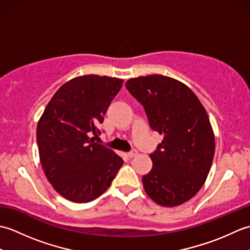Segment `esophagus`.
Instances as JSON below:
<instances>
[{
	"instance_id": "obj_1",
	"label": "esophagus",
	"mask_w": 250,
	"mask_h": 250,
	"mask_svg": "<svg viewBox=\"0 0 250 250\" xmlns=\"http://www.w3.org/2000/svg\"><path fill=\"white\" fill-rule=\"evenodd\" d=\"M137 153H139V152H137L136 149H132L131 151L128 152V157L129 158H133V157H135L137 155Z\"/></svg>"
}]
</instances>
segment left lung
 <instances>
[{"label": "left lung", "instance_id": "1", "mask_svg": "<svg viewBox=\"0 0 250 250\" xmlns=\"http://www.w3.org/2000/svg\"><path fill=\"white\" fill-rule=\"evenodd\" d=\"M129 92L145 109L150 128L163 141L150 153L152 168L143 176L146 193L162 206H176L201 189L215 153L208 116L186 84L162 75L131 78Z\"/></svg>", "mask_w": 250, "mask_h": 250}]
</instances>
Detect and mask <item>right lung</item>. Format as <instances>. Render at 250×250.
I'll return each instance as SVG.
<instances>
[{
  "label": "right lung",
  "instance_id": "obj_1",
  "mask_svg": "<svg viewBox=\"0 0 250 250\" xmlns=\"http://www.w3.org/2000/svg\"><path fill=\"white\" fill-rule=\"evenodd\" d=\"M122 83L98 75L73 78L55 93L37 124L42 167L68 201L88 203L99 198L124 164L121 157L90 137L101 134L98 126Z\"/></svg>",
  "mask_w": 250,
  "mask_h": 250
}]
</instances>
